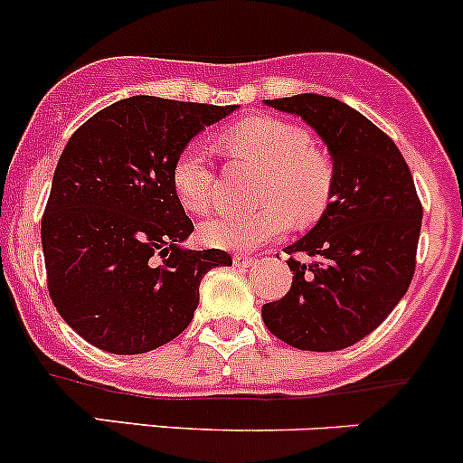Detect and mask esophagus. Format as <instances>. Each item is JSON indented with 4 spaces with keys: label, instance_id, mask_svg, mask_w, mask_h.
Returning <instances> with one entry per match:
<instances>
[{
    "label": "esophagus",
    "instance_id": "obj_1",
    "mask_svg": "<svg viewBox=\"0 0 463 463\" xmlns=\"http://www.w3.org/2000/svg\"><path fill=\"white\" fill-rule=\"evenodd\" d=\"M232 264H235V266H241V269H249V266H253V264H255V258H253V255L237 253L235 258H232Z\"/></svg>",
    "mask_w": 463,
    "mask_h": 463
}]
</instances>
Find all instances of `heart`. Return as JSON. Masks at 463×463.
Segmentation results:
<instances>
[{
	"instance_id": "b5f03b06",
	"label": "heart",
	"mask_w": 463,
	"mask_h": 463,
	"mask_svg": "<svg viewBox=\"0 0 463 463\" xmlns=\"http://www.w3.org/2000/svg\"><path fill=\"white\" fill-rule=\"evenodd\" d=\"M219 145L235 158L264 170L255 210L222 213L199 228L214 249L250 250L284 235L296 223H311L325 213L334 190V165L309 134L298 125L270 116H250L219 134ZM172 190L190 213H205L214 199V167L203 145L188 143L172 163Z\"/></svg>"
}]
</instances>
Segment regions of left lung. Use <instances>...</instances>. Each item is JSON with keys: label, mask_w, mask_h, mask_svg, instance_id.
Wrapping results in <instances>:
<instances>
[{"label": "left lung", "mask_w": 463, "mask_h": 463, "mask_svg": "<svg viewBox=\"0 0 463 463\" xmlns=\"http://www.w3.org/2000/svg\"><path fill=\"white\" fill-rule=\"evenodd\" d=\"M264 102L316 129L334 190L318 223L284 249L291 291L261 307V318L291 347L338 352L372 334L408 291L421 202L403 154L361 111L318 93Z\"/></svg>", "instance_id": "left-lung-1"}]
</instances>
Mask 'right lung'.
Segmentation results:
<instances>
[{
    "label": "right lung",
    "instance_id": "1",
    "mask_svg": "<svg viewBox=\"0 0 463 463\" xmlns=\"http://www.w3.org/2000/svg\"><path fill=\"white\" fill-rule=\"evenodd\" d=\"M237 105L132 96L98 111L62 149L42 217L55 309L87 343L145 354L193 320L199 284L226 250H190L193 222L172 190V163Z\"/></svg>",
    "mask_w": 463,
    "mask_h": 463
}]
</instances>
